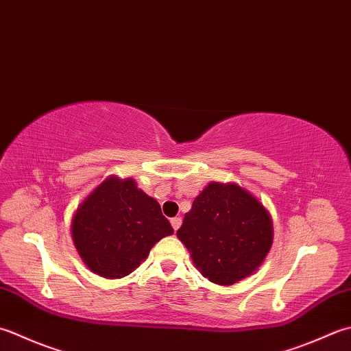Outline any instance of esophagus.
I'll use <instances>...</instances> for the list:
<instances>
[{
    "label": "esophagus",
    "mask_w": 351,
    "mask_h": 351,
    "mask_svg": "<svg viewBox=\"0 0 351 351\" xmlns=\"http://www.w3.org/2000/svg\"><path fill=\"white\" fill-rule=\"evenodd\" d=\"M170 223H171V226H173V230L176 231V230L181 226L182 221H181V217H173V219H171V221H170Z\"/></svg>",
    "instance_id": "34e87169"
}]
</instances>
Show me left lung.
<instances>
[{
  "label": "left lung",
  "instance_id": "1",
  "mask_svg": "<svg viewBox=\"0 0 351 351\" xmlns=\"http://www.w3.org/2000/svg\"><path fill=\"white\" fill-rule=\"evenodd\" d=\"M176 236L205 278L231 286L265 262L274 226L269 211L248 190L234 182H210L185 213Z\"/></svg>",
  "mask_w": 351,
  "mask_h": 351
}]
</instances>
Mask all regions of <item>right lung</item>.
<instances>
[{
  "label": "right lung",
  "mask_w": 351,
  "mask_h": 351,
  "mask_svg": "<svg viewBox=\"0 0 351 351\" xmlns=\"http://www.w3.org/2000/svg\"><path fill=\"white\" fill-rule=\"evenodd\" d=\"M173 234L154 197L132 178L108 176L74 211L71 237L80 258L103 278H123L147 258L162 237Z\"/></svg>",
  "instance_id": "obj_1"
}]
</instances>
